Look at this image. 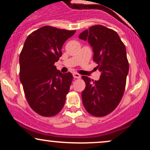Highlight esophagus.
Listing matches in <instances>:
<instances>
[{"mask_svg": "<svg viewBox=\"0 0 150 150\" xmlns=\"http://www.w3.org/2000/svg\"><path fill=\"white\" fill-rule=\"evenodd\" d=\"M73 75L74 78H77V79H79V78H80V77H81V75H80V74H78V73H73Z\"/></svg>", "mask_w": 150, "mask_h": 150, "instance_id": "1", "label": "esophagus"}]
</instances>
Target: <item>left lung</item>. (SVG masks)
<instances>
[{"label":"left lung","instance_id":"1","mask_svg":"<svg viewBox=\"0 0 150 150\" xmlns=\"http://www.w3.org/2000/svg\"><path fill=\"white\" fill-rule=\"evenodd\" d=\"M92 48L93 60L101 73L99 80L82 76L86 87L82 99L87 112L104 116L112 112L121 100L129 71L126 49L115 31L103 25H94L80 34Z\"/></svg>","mask_w":150,"mask_h":150}]
</instances>
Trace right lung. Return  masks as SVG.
Returning a JSON list of instances; mask_svg holds the SVG:
<instances>
[{
  "mask_svg": "<svg viewBox=\"0 0 150 150\" xmlns=\"http://www.w3.org/2000/svg\"><path fill=\"white\" fill-rule=\"evenodd\" d=\"M75 33L44 26L26 39L20 55V79L30 107L43 116H53L63 108L73 75L62 73L55 62L62 56V47Z\"/></svg>",
  "mask_w": 150,
  "mask_h": 150,
  "instance_id": "add662e5",
  "label": "right lung"
}]
</instances>
